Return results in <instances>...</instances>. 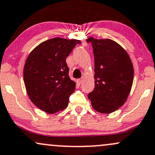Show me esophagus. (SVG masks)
I'll return each mask as SVG.
<instances>
[{"label": "esophagus", "instance_id": "esophagus-1", "mask_svg": "<svg viewBox=\"0 0 155 155\" xmlns=\"http://www.w3.org/2000/svg\"><path fill=\"white\" fill-rule=\"evenodd\" d=\"M82 81H83V79H77V84H79V85L81 84L82 83Z\"/></svg>", "mask_w": 155, "mask_h": 155}]
</instances>
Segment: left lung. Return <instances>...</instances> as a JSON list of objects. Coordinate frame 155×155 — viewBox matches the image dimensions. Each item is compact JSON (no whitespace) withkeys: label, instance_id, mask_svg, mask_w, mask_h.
<instances>
[{"label":"left lung","instance_id":"8db88e82","mask_svg":"<svg viewBox=\"0 0 155 155\" xmlns=\"http://www.w3.org/2000/svg\"><path fill=\"white\" fill-rule=\"evenodd\" d=\"M94 56V89L88 98L95 110L111 113L126 102L134 80V67L127 52L110 39L89 37Z\"/></svg>","mask_w":155,"mask_h":155}]
</instances>
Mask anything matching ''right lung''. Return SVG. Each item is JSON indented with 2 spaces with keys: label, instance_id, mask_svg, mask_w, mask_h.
<instances>
[{
  "label": "right lung",
  "instance_id": "add662e5",
  "mask_svg": "<svg viewBox=\"0 0 155 155\" xmlns=\"http://www.w3.org/2000/svg\"><path fill=\"white\" fill-rule=\"evenodd\" d=\"M78 40L50 39L37 45L27 57L24 67L26 90L32 103L49 114L65 109L76 83L68 76L66 59Z\"/></svg>",
  "mask_w": 155,
  "mask_h": 155
}]
</instances>
